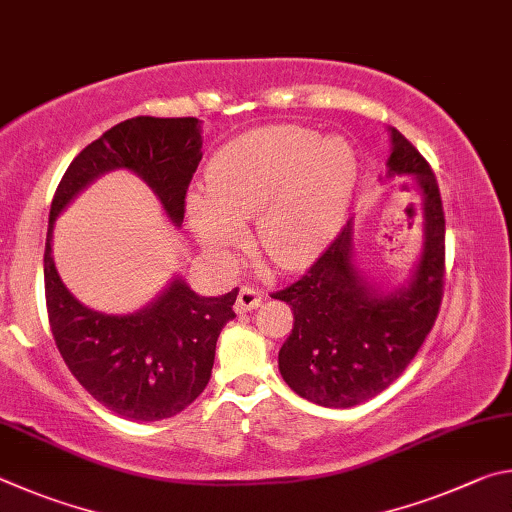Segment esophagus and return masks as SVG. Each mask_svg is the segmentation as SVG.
Segmentation results:
<instances>
[{
	"label": "esophagus",
	"mask_w": 512,
	"mask_h": 512,
	"mask_svg": "<svg viewBox=\"0 0 512 512\" xmlns=\"http://www.w3.org/2000/svg\"><path fill=\"white\" fill-rule=\"evenodd\" d=\"M263 303V292L256 290V288H249V285H245V288H240L238 292V299H236V312H249V310H256L258 306Z\"/></svg>",
	"instance_id": "1"
}]
</instances>
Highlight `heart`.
I'll return each mask as SVG.
<instances>
[{
	"mask_svg": "<svg viewBox=\"0 0 512 512\" xmlns=\"http://www.w3.org/2000/svg\"><path fill=\"white\" fill-rule=\"evenodd\" d=\"M355 152L342 137L301 125L254 128L215 152L206 195L186 197L195 238L218 258L254 218V245L281 270L308 267L328 247L355 182Z\"/></svg>",
	"mask_w": 512,
	"mask_h": 512,
	"instance_id": "b5f03b06",
	"label": "heart"
}]
</instances>
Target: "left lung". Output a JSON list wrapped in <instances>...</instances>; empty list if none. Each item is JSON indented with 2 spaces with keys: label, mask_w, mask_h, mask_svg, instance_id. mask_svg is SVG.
Masks as SVG:
<instances>
[{
  "label": "left lung",
  "mask_w": 512,
  "mask_h": 512,
  "mask_svg": "<svg viewBox=\"0 0 512 512\" xmlns=\"http://www.w3.org/2000/svg\"><path fill=\"white\" fill-rule=\"evenodd\" d=\"M391 132L387 177H414L423 195V251L409 281L382 292L353 263V222L297 283L272 294L294 315L279 351L288 387L315 405L348 409L378 396L414 360L443 299L445 215L425 157Z\"/></svg>",
  "instance_id": "left-lung-1"
}]
</instances>
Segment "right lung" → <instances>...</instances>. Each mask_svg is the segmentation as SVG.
<instances>
[{
	"label": "right lung",
	"instance_id": "right-lung-1",
	"mask_svg": "<svg viewBox=\"0 0 512 512\" xmlns=\"http://www.w3.org/2000/svg\"><path fill=\"white\" fill-rule=\"evenodd\" d=\"M193 116H134L107 130L71 161L53 195L44 245V297L62 360L94 400L123 418L152 423L184 411L211 378L215 342L236 317L238 288L200 297L175 276L159 297L132 315H105L80 303L56 270L53 224L60 211L105 173L132 170L159 197L175 227L184 222L186 188L202 159Z\"/></svg>",
	"mask_w": 512,
	"mask_h": 512
}]
</instances>
